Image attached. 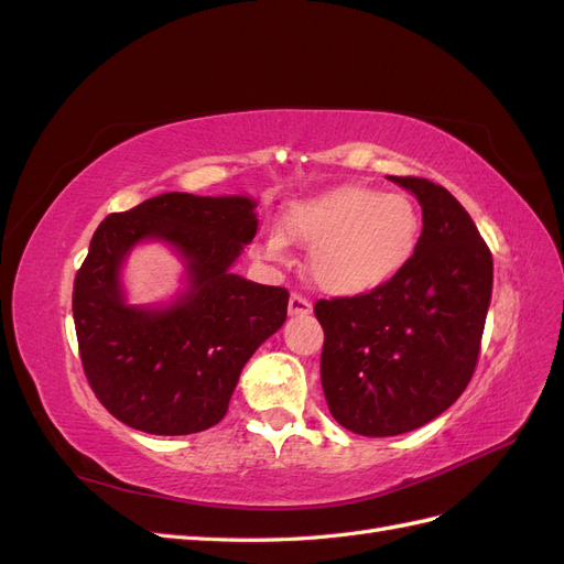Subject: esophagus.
Returning a JSON list of instances; mask_svg holds the SVG:
<instances>
[{"mask_svg":"<svg viewBox=\"0 0 564 564\" xmlns=\"http://www.w3.org/2000/svg\"><path fill=\"white\" fill-rule=\"evenodd\" d=\"M311 311H313V303L305 299L303 294L292 292V296H289V313H292V315H308Z\"/></svg>","mask_w":564,"mask_h":564,"instance_id":"1","label":"esophagus"}]
</instances>
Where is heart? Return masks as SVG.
Instances as JSON below:
<instances>
[{
    "mask_svg": "<svg viewBox=\"0 0 564 564\" xmlns=\"http://www.w3.org/2000/svg\"><path fill=\"white\" fill-rule=\"evenodd\" d=\"M286 240L311 247V272L332 294L377 292L412 261L421 240L416 204L402 193L344 185L294 202L270 235L263 253L282 261Z\"/></svg>",
    "mask_w": 564,
    "mask_h": 564,
    "instance_id": "1",
    "label": "heart"
}]
</instances>
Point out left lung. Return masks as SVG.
Segmentation results:
<instances>
[{"instance_id":"left-lung-1","label":"left lung","mask_w":564,"mask_h":564,"mask_svg":"<svg viewBox=\"0 0 564 564\" xmlns=\"http://www.w3.org/2000/svg\"><path fill=\"white\" fill-rule=\"evenodd\" d=\"M388 178L421 204L412 261L377 292L315 303L329 412L367 437L421 429L458 400L480 355L494 282L491 251L447 187Z\"/></svg>"}]
</instances>
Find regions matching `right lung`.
Here are the masks:
<instances>
[{
    "mask_svg": "<svg viewBox=\"0 0 564 564\" xmlns=\"http://www.w3.org/2000/svg\"><path fill=\"white\" fill-rule=\"evenodd\" d=\"M249 197L164 193L110 214L77 270L73 317L98 402L150 435L207 431L228 412L240 371L286 319L289 292L232 275L259 228ZM143 239L172 243L192 286L166 310L123 303L118 270Z\"/></svg>",
    "mask_w": 564,
    "mask_h": 564,
    "instance_id": "1",
    "label": "right lung"
}]
</instances>
